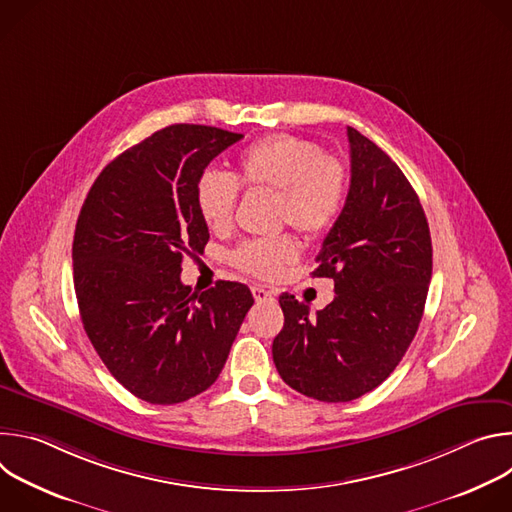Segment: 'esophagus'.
I'll list each match as a JSON object with an SVG mask.
<instances>
[{"label":"esophagus","mask_w":512,"mask_h":512,"mask_svg":"<svg viewBox=\"0 0 512 512\" xmlns=\"http://www.w3.org/2000/svg\"><path fill=\"white\" fill-rule=\"evenodd\" d=\"M253 298H255L257 304H261V302H271V300H273V294H271L269 289H265V287H261V285H255V287H253Z\"/></svg>","instance_id":"34e87169"}]
</instances>
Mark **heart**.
Returning a JSON list of instances; mask_svg holds the SVG:
<instances>
[{"label": "heart", "instance_id": "obj_1", "mask_svg": "<svg viewBox=\"0 0 512 512\" xmlns=\"http://www.w3.org/2000/svg\"><path fill=\"white\" fill-rule=\"evenodd\" d=\"M239 182L247 188L277 190L281 223H291L310 237L332 231L348 200V174L342 162L308 139L269 135L241 152L235 176L216 168H206L198 176L194 200L208 231L231 229ZM296 257V239L283 235L245 241L235 249L233 263L253 277L275 279Z\"/></svg>", "mask_w": 512, "mask_h": 512}]
</instances>
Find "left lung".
<instances>
[{
	"label": "left lung",
	"instance_id": "obj_1",
	"mask_svg": "<svg viewBox=\"0 0 512 512\" xmlns=\"http://www.w3.org/2000/svg\"><path fill=\"white\" fill-rule=\"evenodd\" d=\"M350 188L316 257L314 277L334 279L316 316L283 294L273 340L279 377L298 393L346 403L379 387L407 352L431 279V237L421 202L399 166L354 127Z\"/></svg>",
	"mask_w": 512,
	"mask_h": 512
}]
</instances>
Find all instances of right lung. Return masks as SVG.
<instances>
[{"label": "right lung", "mask_w": 512, "mask_h": 512, "mask_svg": "<svg viewBox=\"0 0 512 512\" xmlns=\"http://www.w3.org/2000/svg\"><path fill=\"white\" fill-rule=\"evenodd\" d=\"M241 137L164 127L107 164L81 208L72 241L81 320L109 373L141 401L174 405L206 391L253 306L243 283L192 291L180 281L184 257L210 237L196 180Z\"/></svg>", "instance_id": "obj_1"}]
</instances>
